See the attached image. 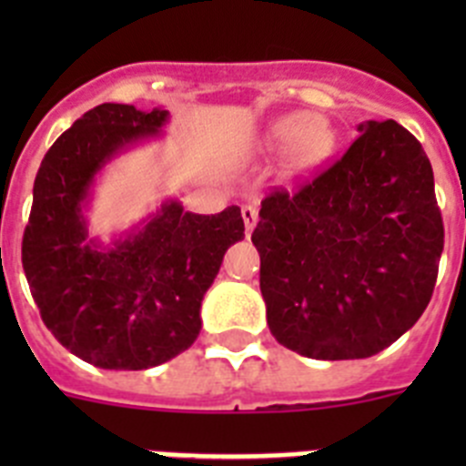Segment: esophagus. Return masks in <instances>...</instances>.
<instances>
[{"label": "esophagus", "instance_id": "esophagus-1", "mask_svg": "<svg viewBox=\"0 0 466 466\" xmlns=\"http://www.w3.org/2000/svg\"><path fill=\"white\" fill-rule=\"evenodd\" d=\"M242 221H245V236L249 238L252 236L254 226H257V221H258L257 205H245V208H242Z\"/></svg>", "mask_w": 466, "mask_h": 466}]
</instances>
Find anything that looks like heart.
Returning a JSON list of instances; mask_svg holds the SVG:
<instances>
[{"mask_svg": "<svg viewBox=\"0 0 466 466\" xmlns=\"http://www.w3.org/2000/svg\"><path fill=\"white\" fill-rule=\"evenodd\" d=\"M261 149L268 154L287 151L291 172H310L336 149V133L324 116H308L303 111L275 118L261 137Z\"/></svg>", "mask_w": 466, "mask_h": 466, "instance_id": "obj_1", "label": "heart"}]
</instances>
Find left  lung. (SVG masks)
I'll list each match as a JSON object with an SVG mask.
<instances>
[{
    "mask_svg": "<svg viewBox=\"0 0 466 466\" xmlns=\"http://www.w3.org/2000/svg\"><path fill=\"white\" fill-rule=\"evenodd\" d=\"M357 130L312 182L261 200L252 233L270 333L310 360H366L401 339L430 303L443 252L422 144L397 121Z\"/></svg>",
    "mask_w": 466,
    "mask_h": 466,
    "instance_id": "8db88e82",
    "label": "left lung"
}]
</instances>
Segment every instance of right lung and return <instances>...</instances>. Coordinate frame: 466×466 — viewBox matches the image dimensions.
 Segmentation results:
<instances>
[{"label": "right lung", "mask_w": 466, "mask_h": 466, "mask_svg": "<svg viewBox=\"0 0 466 466\" xmlns=\"http://www.w3.org/2000/svg\"><path fill=\"white\" fill-rule=\"evenodd\" d=\"M170 111L105 105L86 111L41 160L23 236V268L48 331L100 369L142 371L188 350L200 303L230 245L245 238L238 205L193 214L166 200L109 245L88 236L95 177L158 137Z\"/></svg>", "instance_id": "right-lung-1"}]
</instances>
